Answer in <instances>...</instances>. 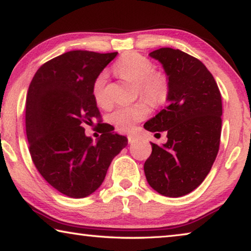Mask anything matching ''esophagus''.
<instances>
[{
    "label": "esophagus",
    "mask_w": 251,
    "mask_h": 251,
    "mask_svg": "<svg viewBox=\"0 0 251 251\" xmlns=\"http://www.w3.org/2000/svg\"><path fill=\"white\" fill-rule=\"evenodd\" d=\"M127 138H128V143L130 144V143H134V142L137 141L138 136L135 135V134H129V135H127Z\"/></svg>",
    "instance_id": "1"
}]
</instances>
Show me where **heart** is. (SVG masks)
<instances>
[{"label":"heart","instance_id":"obj_1","mask_svg":"<svg viewBox=\"0 0 251 251\" xmlns=\"http://www.w3.org/2000/svg\"><path fill=\"white\" fill-rule=\"evenodd\" d=\"M113 70L121 77L135 82L138 94L146 97L151 103L159 104L167 99L171 88L167 75L163 72L154 71V64L145 55L136 52L123 54L115 62ZM107 77L105 71L100 72L92 85L93 97L97 105L104 108L112 104ZM150 110L146 101L118 106L109 115V122L120 130L129 131L137 123L145 120Z\"/></svg>","mask_w":251,"mask_h":251}]
</instances>
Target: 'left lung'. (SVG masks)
<instances>
[{
  "label": "left lung",
  "instance_id": "obj_1",
  "mask_svg": "<svg viewBox=\"0 0 251 251\" xmlns=\"http://www.w3.org/2000/svg\"><path fill=\"white\" fill-rule=\"evenodd\" d=\"M169 79L168 105L145 123V129L167 131L163 146L151 144L144 164L152 189L180 197L196 189L210 172L219 151L223 104L214 76L198 58L163 48L150 53Z\"/></svg>",
  "mask_w": 251,
  "mask_h": 251
}]
</instances>
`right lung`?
<instances>
[{"instance_id":"obj_1","label":"right lung","mask_w":251,"mask_h":251,"mask_svg":"<svg viewBox=\"0 0 251 251\" xmlns=\"http://www.w3.org/2000/svg\"><path fill=\"white\" fill-rule=\"evenodd\" d=\"M117 52L71 50L44 63L29 84L25 126L28 150L42 177L65 196L84 198L104 181L110 163L127 146L125 136L100 123L92 85ZM99 120L96 143L84 124Z\"/></svg>"}]
</instances>
